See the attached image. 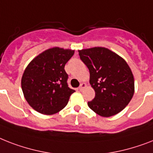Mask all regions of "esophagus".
Listing matches in <instances>:
<instances>
[{
  "mask_svg": "<svg viewBox=\"0 0 153 153\" xmlns=\"http://www.w3.org/2000/svg\"><path fill=\"white\" fill-rule=\"evenodd\" d=\"M85 87H86V84H85V83H84V82H82V83H81L80 85H79V90H82V89H84V88H85Z\"/></svg>",
  "mask_w": 153,
  "mask_h": 153,
  "instance_id": "34e87169",
  "label": "esophagus"
}]
</instances>
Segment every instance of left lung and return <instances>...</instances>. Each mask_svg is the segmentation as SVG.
<instances>
[{"label":"left lung","mask_w":153,"mask_h":153,"mask_svg":"<svg viewBox=\"0 0 153 153\" xmlns=\"http://www.w3.org/2000/svg\"><path fill=\"white\" fill-rule=\"evenodd\" d=\"M79 54L89 68V83L95 91L88 106L102 117L123 111L134 94V79L126 60L105 47L82 49Z\"/></svg>","instance_id":"obj_1"}]
</instances>
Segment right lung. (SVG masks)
<instances>
[{"mask_svg":"<svg viewBox=\"0 0 153 153\" xmlns=\"http://www.w3.org/2000/svg\"><path fill=\"white\" fill-rule=\"evenodd\" d=\"M74 50L53 47L34 57L21 79L23 95L35 111L44 115L59 112L68 105L74 89L68 87L64 66Z\"/></svg>","mask_w":153,"mask_h":153,"instance_id":"1","label":"right lung"}]
</instances>
